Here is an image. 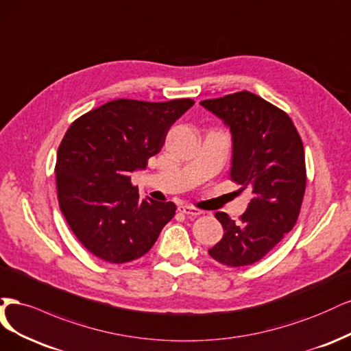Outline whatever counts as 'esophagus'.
<instances>
[{"label":"esophagus","mask_w":351,"mask_h":351,"mask_svg":"<svg viewBox=\"0 0 351 351\" xmlns=\"http://www.w3.org/2000/svg\"><path fill=\"white\" fill-rule=\"evenodd\" d=\"M178 210H179V213H184V214H186V216H192V217H197V216H199V214H202L201 210H198L195 207H191V206H179Z\"/></svg>","instance_id":"esophagus-1"}]
</instances>
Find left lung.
Masks as SVG:
<instances>
[{
	"label": "left lung",
	"instance_id": "8db88e82",
	"mask_svg": "<svg viewBox=\"0 0 351 351\" xmlns=\"http://www.w3.org/2000/svg\"><path fill=\"white\" fill-rule=\"evenodd\" d=\"M201 105L230 128V179L252 199L241 221L216 213L224 234L208 254L228 267L259 261L298 221L306 188L300 135L285 110L251 92H237Z\"/></svg>",
	"mask_w": 351,
	"mask_h": 351
}]
</instances>
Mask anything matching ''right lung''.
Listing matches in <instances>:
<instances>
[{
  "label": "right lung",
  "mask_w": 351,
  "mask_h": 351,
  "mask_svg": "<svg viewBox=\"0 0 351 351\" xmlns=\"http://www.w3.org/2000/svg\"><path fill=\"white\" fill-rule=\"evenodd\" d=\"M192 105V99H117L71 123L56 154V191L66 223L88 252L123 264L152 250L176 206L141 199L131 173L162 150L169 128Z\"/></svg>",
  "instance_id": "add662e5"
}]
</instances>
